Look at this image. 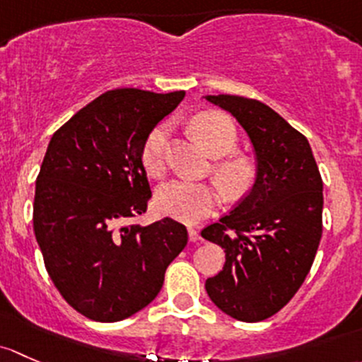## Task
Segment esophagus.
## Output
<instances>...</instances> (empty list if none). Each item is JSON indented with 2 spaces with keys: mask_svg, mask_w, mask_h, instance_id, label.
<instances>
[{
  "mask_svg": "<svg viewBox=\"0 0 362 362\" xmlns=\"http://www.w3.org/2000/svg\"><path fill=\"white\" fill-rule=\"evenodd\" d=\"M188 237H189V242H193V244L202 240V237H200V233L197 232L195 228H188Z\"/></svg>",
  "mask_w": 362,
  "mask_h": 362,
  "instance_id": "obj_1",
  "label": "esophagus"
}]
</instances>
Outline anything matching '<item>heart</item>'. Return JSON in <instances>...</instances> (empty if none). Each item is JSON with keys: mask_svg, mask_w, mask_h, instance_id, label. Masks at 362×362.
Instances as JSON below:
<instances>
[{"mask_svg": "<svg viewBox=\"0 0 362 362\" xmlns=\"http://www.w3.org/2000/svg\"><path fill=\"white\" fill-rule=\"evenodd\" d=\"M192 130L209 155L218 156L212 163V177L228 200H238L251 192L258 169L247 155L232 153L237 148L238 134L232 118L219 111H206L192 120ZM167 136L169 125L160 124L144 139L141 162L151 177H162L167 169ZM219 193L209 182L170 181L156 193V211L167 218L197 223L214 211Z\"/></svg>", "mask_w": 362, "mask_h": 362, "instance_id": "obj_1", "label": "heart"}]
</instances>
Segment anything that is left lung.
<instances>
[{
  "label": "left lung",
  "instance_id": "obj_1",
  "mask_svg": "<svg viewBox=\"0 0 362 362\" xmlns=\"http://www.w3.org/2000/svg\"><path fill=\"white\" fill-rule=\"evenodd\" d=\"M206 99L237 118L258 156L249 195L202 230L226 258L206 291L230 317L258 322L288 305L310 272L322 235V177L307 137L267 104L226 94Z\"/></svg>",
  "mask_w": 362,
  "mask_h": 362
}]
</instances>
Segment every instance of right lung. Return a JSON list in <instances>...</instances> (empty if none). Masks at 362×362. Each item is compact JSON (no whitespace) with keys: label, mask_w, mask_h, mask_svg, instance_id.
Wrapping results in <instances>:
<instances>
[{"label":"right lung","mask_w":362,"mask_h":362,"mask_svg":"<svg viewBox=\"0 0 362 362\" xmlns=\"http://www.w3.org/2000/svg\"><path fill=\"white\" fill-rule=\"evenodd\" d=\"M182 98V90H107L52 136L33 225L52 282L85 317L117 322L151 303L188 242L186 226L170 218L129 223L151 199L144 139Z\"/></svg>","instance_id":"right-lung-1"}]
</instances>
